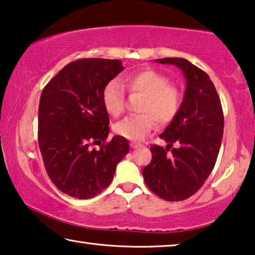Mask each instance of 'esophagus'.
I'll use <instances>...</instances> for the list:
<instances>
[{
	"mask_svg": "<svg viewBox=\"0 0 255 255\" xmlns=\"http://www.w3.org/2000/svg\"><path fill=\"white\" fill-rule=\"evenodd\" d=\"M139 146H140V144H138V143H133V141H131L130 143L131 148H137V147H139Z\"/></svg>",
	"mask_w": 255,
	"mask_h": 255,
	"instance_id": "1",
	"label": "esophagus"
}]
</instances>
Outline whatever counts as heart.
<instances>
[{
	"label": "heart",
	"instance_id": "heart-1",
	"mask_svg": "<svg viewBox=\"0 0 255 255\" xmlns=\"http://www.w3.org/2000/svg\"><path fill=\"white\" fill-rule=\"evenodd\" d=\"M130 93L141 94L138 107L140 115L128 116L115 125V132L129 140H140L152 130L155 120L166 126L174 120L181 108V93L170 84L169 77L153 68L130 73L124 79ZM102 103L112 117H119L125 110V92L117 81L108 82L102 91Z\"/></svg>",
	"mask_w": 255,
	"mask_h": 255
}]
</instances>
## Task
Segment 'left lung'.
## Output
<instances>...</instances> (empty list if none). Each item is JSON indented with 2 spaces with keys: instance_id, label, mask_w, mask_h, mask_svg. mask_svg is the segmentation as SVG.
<instances>
[{
  "instance_id": "obj_1",
  "label": "left lung",
  "mask_w": 255,
  "mask_h": 255,
  "mask_svg": "<svg viewBox=\"0 0 255 255\" xmlns=\"http://www.w3.org/2000/svg\"><path fill=\"white\" fill-rule=\"evenodd\" d=\"M156 62L179 67L187 86L178 116L159 135L166 147H150L152 161L143 169V176L150 191L162 199L182 201L202 187L217 161L224 132L222 103L208 74L189 60L169 57ZM173 143L178 147L172 149Z\"/></svg>"
}]
</instances>
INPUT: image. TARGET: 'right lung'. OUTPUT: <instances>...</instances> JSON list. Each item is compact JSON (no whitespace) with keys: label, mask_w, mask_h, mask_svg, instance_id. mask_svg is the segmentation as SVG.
<instances>
[{"label":"right lung","mask_w":255,"mask_h":255,"mask_svg":"<svg viewBox=\"0 0 255 255\" xmlns=\"http://www.w3.org/2000/svg\"><path fill=\"white\" fill-rule=\"evenodd\" d=\"M123 71L119 59H79L62 68L42 90L39 148L51 182L68 196L90 199L102 192L129 152L128 140L122 136L105 143L110 122L102 91Z\"/></svg>","instance_id":"right-lung-1"}]
</instances>
